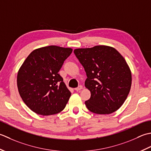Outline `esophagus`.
<instances>
[{"label":"esophagus","mask_w":151,"mask_h":151,"mask_svg":"<svg viewBox=\"0 0 151 151\" xmlns=\"http://www.w3.org/2000/svg\"><path fill=\"white\" fill-rule=\"evenodd\" d=\"M82 88H83V86H82V85H79L78 87H77V88H75V90H76V91H79L80 90H81Z\"/></svg>","instance_id":"34e87169"}]
</instances>
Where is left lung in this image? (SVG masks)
I'll list each match as a JSON object with an SVG mask.
<instances>
[{
    "mask_svg": "<svg viewBox=\"0 0 151 151\" xmlns=\"http://www.w3.org/2000/svg\"><path fill=\"white\" fill-rule=\"evenodd\" d=\"M87 78L85 87L91 98L85 101L90 111L100 115L118 110L130 93L132 73L127 61L115 48L96 45L73 51Z\"/></svg>",
    "mask_w": 151,
    "mask_h": 151,
    "instance_id": "1",
    "label": "left lung"
}]
</instances>
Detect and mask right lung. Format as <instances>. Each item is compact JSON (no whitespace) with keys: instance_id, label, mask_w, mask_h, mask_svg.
<instances>
[{"instance_id":"obj_1","label":"right lung","mask_w":151,"mask_h":151,"mask_svg":"<svg viewBox=\"0 0 151 151\" xmlns=\"http://www.w3.org/2000/svg\"><path fill=\"white\" fill-rule=\"evenodd\" d=\"M72 52V48L46 46L32 51L24 61L17 73V88L32 111L51 115L65 108L71 93L58 72Z\"/></svg>"}]
</instances>
